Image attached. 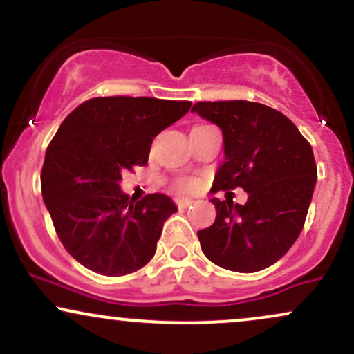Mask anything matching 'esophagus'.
<instances>
[{
	"instance_id": "obj_1",
	"label": "esophagus",
	"mask_w": 354,
	"mask_h": 354,
	"mask_svg": "<svg viewBox=\"0 0 354 354\" xmlns=\"http://www.w3.org/2000/svg\"><path fill=\"white\" fill-rule=\"evenodd\" d=\"M174 203H176L178 208H188V206L193 205V200H189V198H176Z\"/></svg>"
}]
</instances>
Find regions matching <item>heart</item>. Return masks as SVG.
<instances>
[{"mask_svg": "<svg viewBox=\"0 0 354 354\" xmlns=\"http://www.w3.org/2000/svg\"><path fill=\"white\" fill-rule=\"evenodd\" d=\"M176 188L181 191H193L196 188V181L194 180H180L176 181Z\"/></svg>", "mask_w": 354, "mask_h": 354, "instance_id": "b5f03b06", "label": "heart"}]
</instances>
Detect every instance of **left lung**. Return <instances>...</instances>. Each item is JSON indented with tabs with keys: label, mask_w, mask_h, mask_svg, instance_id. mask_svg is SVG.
Returning a JSON list of instances; mask_svg holds the SVG:
<instances>
[{
	"label": "left lung",
	"mask_w": 354,
	"mask_h": 354,
	"mask_svg": "<svg viewBox=\"0 0 354 354\" xmlns=\"http://www.w3.org/2000/svg\"><path fill=\"white\" fill-rule=\"evenodd\" d=\"M191 111L218 124L225 163L214 191L243 188L245 205L214 198L216 219L198 231L203 253L238 273L265 270L288 253L304 226L316 163L311 145L283 113L253 101H198Z\"/></svg>",
	"instance_id": "left-lung-1"
}]
</instances>
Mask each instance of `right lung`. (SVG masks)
I'll use <instances>...</instances> for the list:
<instances>
[{"label":"right lung","mask_w":354,"mask_h":354,"mask_svg":"<svg viewBox=\"0 0 354 354\" xmlns=\"http://www.w3.org/2000/svg\"><path fill=\"white\" fill-rule=\"evenodd\" d=\"M191 101L100 96L81 103L48 145L41 193L64 250L88 270L124 276L156 253L176 206L163 193L129 200L123 173L148 163L153 138L189 111Z\"/></svg>","instance_id":"obj_1"}]
</instances>
